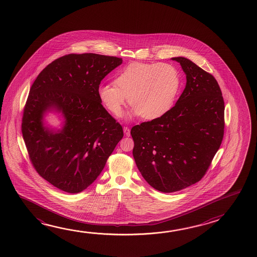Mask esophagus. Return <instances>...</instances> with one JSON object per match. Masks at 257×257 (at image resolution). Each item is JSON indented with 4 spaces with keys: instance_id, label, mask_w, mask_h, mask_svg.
<instances>
[{
    "instance_id": "esophagus-1",
    "label": "esophagus",
    "mask_w": 257,
    "mask_h": 257,
    "mask_svg": "<svg viewBox=\"0 0 257 257\" xmlns=\"http://www.w3.org/2000/svg\"><path fill=\"white\" fill-rule=\"evenodd\" d=\"M123 133H124V135L129 137L131 135L130 128H128L127 126L123 127Z\"/></svg>"
}]
</instances>
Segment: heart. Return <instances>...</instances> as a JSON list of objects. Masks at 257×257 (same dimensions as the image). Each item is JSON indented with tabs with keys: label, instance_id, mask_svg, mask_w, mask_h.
Returning <instances> with one entry per match:
<instances>
[{
	"label": "heart",
	"instance_id": "obj_1",
	"mask_svg": "<svg viewBox=\"0 0 257 257\" xmlns=\"http://www.w3.org/2000/svg\"><path fill=\"white\" fill-rule=\"evenodd\" d=\"M180 86V74L173 64L134 63L118 73L114 85H100L97 96L114 115L121 114L129 97L133 106L126 119L142 115L146 120H154L172 108Z\"/></svg>",
	"mask_w": 257,
	"mask_h": 257
}]
</instances>
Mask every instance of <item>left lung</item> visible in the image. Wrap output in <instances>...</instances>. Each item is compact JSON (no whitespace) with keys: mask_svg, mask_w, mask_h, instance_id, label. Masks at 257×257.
Listing matches in <instances>:
<instances>
[{"mask_svg":"<svg viewBox=\"0 0 257 257\" xmlns=\"http://www.w3.org/2000/svg\"><path fill=\"white\" fill-rule=\"evenodd\" d=\"M186 75L176 105L163 116L135 125L133 155L148 184L174 193L200 181L224 135V100L214 77L191 60L173 57Z\"/></svg>","mask_w":257,"mask_h":257,"instance_id":"obj_1","label":"left lung"}]
</instances>
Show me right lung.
<instances>
[{
    "instance_id": "1",
    "label": "right lung",
    "mask_w": 257,
    "mask_h": 257,
    "mask_svg": "<svg viewBox=\"0 0 257 257\" xmlns=\"http://www.w3.org/2000/svg\"><path fill=\"white\" fill-rule=\"evenodd\" d=\"M114 56L64 55L48 64L31 86L22 117V135L37 172L70 194L97 179L123 136L122 128L97 96L101 80L122 64ZM62 117L61 128L45 120Z\"/></svg>"
}]
</instances>
